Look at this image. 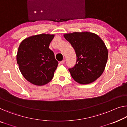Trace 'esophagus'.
I'll use <instances>...</instances> for the list:
<instances>
[{
  "instance_id": "obj_1",
  "label": "esophagus",
  "mask_w": 127,
  "mask_h": 127,
  "mask_svg": "<svg viewBox=\"0 0 127 127\" xmlns=\"http://www.w3.org/2000/svg\"><path fill=\"white\" fill-rule=\"evenodd\" d=\"M64 63H65V61H64V60H62V61H61V62H60V63L61 64H64Z\"/></svg>"
}]
</instances>
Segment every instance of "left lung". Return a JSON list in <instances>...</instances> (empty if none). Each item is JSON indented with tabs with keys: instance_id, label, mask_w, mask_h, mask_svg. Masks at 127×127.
<instances>
[{
	"instance_id": "1",
	"label": "left lung",
	"mask_w": 127,
	"mask_h": 127,
	"mask_svg": "<svg viewBox=\"0 0 127 127\" xmlns=\"http://www.w3.org/2000/svg\"><path fill=\"white\" fill-rule=\"evenodd\" d=\"M64 36L71 43L76 55V64L68 69L71 76L81 84L95 82L104 71L108 56L103 40L89 32L65 33Z\"/></svg>"
}]
</instances>
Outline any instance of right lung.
I'll list each match as a JSON object with an SVG mask.
<instances>
[{
  "mask_svg": "<svg viewBox=\"0 0 127 127\" xmlns=\"http://www.w3.org/2000/svg\"><path fill=\"white\" fill-rule=\"evenodd\" d=\"M54 35L41 33L24 39L16 55L20 71L26 80L43 86L52 80L58 62L49 45Z\"/></svg>",
  "mask_w": 127,
  "mask_h": 127,
  "instance_id": "add662e5",
  "label": "right lung"
}]
</instances>
